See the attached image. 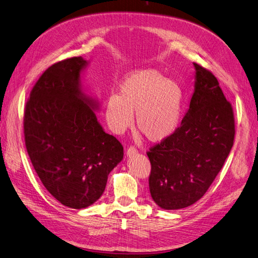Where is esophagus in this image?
<instances>
[{"mask_svg":"<svg viewBox=\"0 0 258 258\" xmlns=\"http://www.w3.org/2000/svg\"><path fill=\"white\" fill-rule=\"evenodd\" d=\"M138 153V151H137V148L136 147H134V146H130L128 150H127V152H126V156L128 158H131V157H134V156L136 155Z\"/></svg>","mask_w":258,"mask_h":258,"instance_id":"1","label":"esophagus"}]
</instances>
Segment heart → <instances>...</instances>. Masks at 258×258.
I'll use <instances>...</instances> for the list:
<instances>
[{"instance_id": "1", "label": "heart", "mask_w": 258, "mask_h": 258, "mask_svg": "<svg viewBox=\"0 0 258 258\" xmlns=\"http://www.w3.org/2000/svg\"><path fill=\"white\" fill-rule=\"evenodd\" d=\"M184 91L176 81L166 79L155 69H138L123 76L118 96L105 104V118L115 134L134 124L148 141L158 143L174 134L182 116Z\"/></svg>"}]
</instances>
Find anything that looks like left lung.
<instances>
[{"label":"left lung","mask_w":258,"mask_h":258,"mask_svg":"<svg viewBox=\"0 0 258 258\" xmlns=\"http://www.w3.org/2000/svg\"><path fill=\"white\" fill-rule=\"evenodd\" d=\"M189 107L174 134L147 153L150 191L163 210L197 202L220 172L233 145L235 119L216 77L194 63Z\"/></svg>","instance_id":"8db88e82"}]
</instances>
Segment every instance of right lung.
Instances as JSON below:
<instances>
[{"instance_id":"obj_1","label":"right lung","mask_w":258,"mask_h":258,"mask_svg":"<svg viewBox=\"0 0 258 258\" xmlns=\"http://www.w3.org/2000/svg\"><path fill=\"white\" fill-rule=\"evenodd\" d=\"M88 63L74 57L46 70L31 91L23 118L27 151L38 177L53 198L72 209L95 204L123 158L122 145L98 121L99 100L82 85Z\"/></svg>"}]
</instances>
